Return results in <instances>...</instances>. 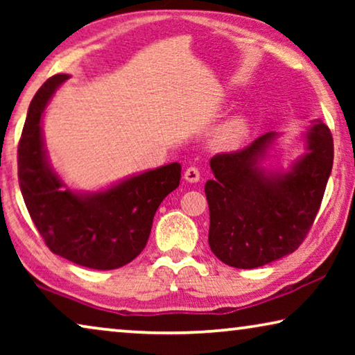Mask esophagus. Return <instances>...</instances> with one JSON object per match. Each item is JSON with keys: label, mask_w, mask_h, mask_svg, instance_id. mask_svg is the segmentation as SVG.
Segmentation results:
<instances>
[{"label": "esophagus", "mask_w": 355, "mask_h": 355, "mask_svg": "<svg viewBox=\"0 0 355 355\" xmlns=\"http://www.w3.org/2000/svg\"><path fill=\"white\" fill-rule=\"evenodd\" d=\"M184 179H186V181L191 182V184L198 182V181H200V171H198L196 166L187 168L186 173H184Z\"/></svg>", "instance_id": "esophagus-1"}]
</instances>
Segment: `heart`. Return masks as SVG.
Listing matches in <instances>:
<instances>
[{"label":"heart","mask_w":355,"mask_h":355,"mask_svg":"<svg viewBox=\"0 0 355 355\" xmlns=\"http://www.w3.org/2000/svg\"><path fill=\"white\" fill-rule=\"evenodd\" d=\"M250 132V121L244 114L231 116L225 123L218 125L211 134V145L213 148L227 152L234 150L247 139Z\"/></svg>","instance_id":"b5f03b06"}]
</instances>
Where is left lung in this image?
<instances>
[{"mask_svg": "<svg viewBox=\"0 0 355 355\" xmlns=\"http://www.w3.org/2000/svg\"><path fill=\"white\" fill-rule=\"evenodd\" d=\"M281 134L266 132L249 147L210 159L205 184L208 244L223 263L259 268L293 254L313 225L333 168V137L320 119L302 134L305 152L289 169L263 166Z\"/></svg>", "mask_w": 355, "mask_h": 355, "instance_id": "obj_1", "label": "left lung"}]
</instances>
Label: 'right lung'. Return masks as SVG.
<instances>
[{
  "mask_svg": "<svg viewBox=\"0 0 355 355\" xmlns=\"http://www.w3.org/2000/svg\"><path fill=\"white\" fill-rule=\"evenodd\" d=\"M69 77H50L31 101L17 148L19 187L53 254L87 268L114 270L147 245L159 203L181 181V164L132 174L94 192L71 189L53 169L43 137L46 106Z\"/></svg>",
  "mask_w": 355,
  "mask_h": 355,
  "instance_id": "right-lung-1",
  "label": "right lung"
}]
</instances>
